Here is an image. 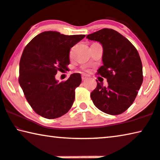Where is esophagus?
Returning a JSON list of instances; mask_svg holds the SVG:
<instances>
[{
  "mask_svg": "<svg viewBox=\"0 0 160 160\" xmlns=\"http://www.w3.org/2000/svg\"><path fill=\"white\" fill-rule=\"evenodd\" d=\"M82 80H83V81H84V80L87 79V76H82Z\"/></svg>",
  "mask_w": 160,
  "mask_h": 160,
  "instance_id": "34e87169",
  "label": "esophagus"
}]
</instances>
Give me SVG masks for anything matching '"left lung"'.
Segmentation results:
<instances>
[{"instance_id":"8db88e82","label":"left lung","mask_w":160,"mask_h":160,"mask_svg":"<svg viewBox=\"0 0 160 160\" xmlns=\"http://www.w3.org/2000/svg\"><path fill=\"white\" fill-rule=\"evenodd\" d=\"M87 38L102 46L103 66L97 74L107 78L109 84L103 87L97 81V87L91 93L93 103L107 114H122L134 102L143 82L138 51L128 39L112 29L103 28Z\"/></svg>"}]
</instances>
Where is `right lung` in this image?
Listing matches in <instances>:
<instances>
[{
	"label": "right lung",
	"mask_w": 160,
	"mask_h": 160,
	"mask_svg": "<svg viewBox=\"0 0 160 160\" xmlns=\"http://www.w3.org/2000/svg\"><path fill=\"white\" fill-rule=\"evenodd\" d=\"M85 35L66 36L44 31L28 43L19 64V83L28 104L46 119H56L68 112L75 99V88L82 83L80 73H72L58 82V70L69 64V51Z\"/></svg>",
	"instance_id": "1"
}]
</instances>
